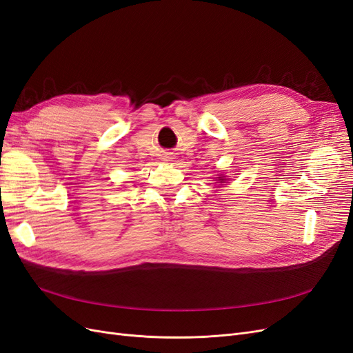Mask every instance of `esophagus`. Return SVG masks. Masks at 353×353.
Returning a JSON list of instances; mask_svg holds the SVG:
<instances>
[{
    "label": "esophagus",
    "instance_id": "34e87169",
    "mask_svg": "<svg viewBox=\"0 0 353 353\" xmlns=\"http://www.w3.org/2000/svg\"><path fill=\"white\" fill-rule=\"evenodd\" d=\"M162 159L165 160V162H172V160L175 159V156H174V153H169V152H166V153H163Z\"/></svg>",
    "mask_w": 353,
    "mask_h": 353
}]
</instances>
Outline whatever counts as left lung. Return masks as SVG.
Returning <instances> with one entry per match:
<instances>
[{
  "label": "left lung",
  "mask_w": 353,
  "mask_h": 353,
  "mask_svg": "<svg viewBox=\"0 0 353 353\" xmlns=\"http://www.w3.org/2000/svg\"><path fill=\"white\" fill-rule=\"evenodd\" d=\"M225 181H227V178L221 174V176H218V179H216V184H218V183H219V184H223V183H225Z\"/></svg>",
  "instance_id": "left-lung-1"
}]
</instances>
